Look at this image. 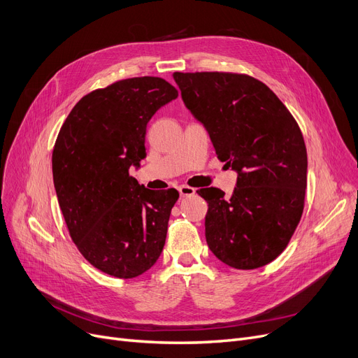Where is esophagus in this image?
I'll list each match as a JSON object with an SVG mask.
<instances>
[{
  "mask_svg": "<svg viewBox=\"0 0 358 358\" xmlns=\"http://www.w3.org/2000/svg\"><path fill=\"white\" fill-rule=\"evenodd\" d=\"M178 193L181 197H187V196H193L196 193V190L193 189V187H189V185H180Z\"/></svg>",
  "mask_w": 358,
  "mask_h": 358,
  "instance_id": "34e87169",
  "label": "esophagus"
}]
</instances>
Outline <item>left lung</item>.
Returning <instances> with one entry per match:
<instances>
[{"instance_id": "left-lung-1", "label": "left lung", "mask_w": 358, "mask_h": 358, "mask_svg": "<svg viewBox=\"0 0 358 358\" xmlns=\"http://www.w3.org/2000/svg\"><path fill=\"white\" fill-rule=\"evenodd\" d=\"M173 77L217 158L238 174L231 199L215 187L197 192L209 206V250L238 270L268 264L287 247L303 213L308 154L302 131L275 94L250 75Z\"/></svg>"}]
</instances>
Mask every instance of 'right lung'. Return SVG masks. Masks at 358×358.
I'll return each mask as SVG.
<instances>
[{
  "label": "right lung",
  "instance_id": "obj_1",
  "mask_svg": "<svg viewBox=\"0 0 358 358\" xmlns=\"http://www.w3.org/2000/svg\"><path fill=\"white\" fill-rule=\"evenodd\" d=\"M177 97L158 77L115 83L75 104L56 139L53 184L69 235L106 274L138 277L162 252L178 192L148 190L129 169L146 157L150 117Z\"/></svg>",
  "mask_w": 358,
  "mask_h": 358
}]
</instances>
